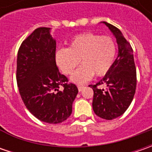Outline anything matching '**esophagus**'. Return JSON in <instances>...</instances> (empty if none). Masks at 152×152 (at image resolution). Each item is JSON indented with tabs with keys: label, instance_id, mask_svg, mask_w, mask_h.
<instances>
[{
	"label": "esophagus",
	"instance_id": "1",
	"mask_svg": "<svg viewBox=\"0 0 152 152\" xmlns=\"http://www.w3.org/2000/svg\"><path fill=\"white\" fill-rule=\"evenodd\" d=\"M84 88H85L84 85H78V90H79V91H81Z\"/></svg>",
	"mask_w": 152,
	"mask_h": 152
}]
</instances>
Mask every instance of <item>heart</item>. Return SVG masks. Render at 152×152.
<instances>
[{
    "label": "heart",
    "mask_w": 152,
    "mask_h": 152,
    "mask_svg": "<svg viewBox=\"0 0 152 152\" xmlns=\"http://www.w3.org/2000/svg\"><path fill=\"white\" fill-rule=\"evenodd\" d=\"M117 54V45L110 36H102L93 33L76 35L71 40L69 48H62L56 52V62L65 74H71L80 62L70 80L76 84L89 81L96 73L102 76L113 67Z\"/></svg>",
    "instance_id": "obj_1"
}]
</instances>
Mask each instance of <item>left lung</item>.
<instances>
[{
	"label": "left lung",
	"instance_id": "8db88e82",
	"mask_svg": "<svg viewBox=\"0 0 152 152\" xmlns=\"http://www.w3.org/2000/svg\"><path fill=\"white\" fill-rule=\"evenodd\" d=\"M116 38L118 54L113 67L96 85H89L94 91L92 107L95 113L103 119L112 120L120 117L131 104L136 89V68L130 44L118 28L102 22ZM106 84L107 89L97 85Z\"/></svg>",
	"mask_w": 152,
	"mask_h": 152
}]
</instances>
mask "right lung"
<instances>
[{"instance_id":"right-lung-1","label":"right lung","mask_w":152,"mask_h":152,"mask_svg":"<svg viewBox=\"0 0 152 152\" xmlns=\"http://www.w3.org/2000/svg\"><path fill=\"white\" fill-rule=\"evenodd\" d=\"M56 44L50 28H38L23 41L17 58V83L25 107L36 118L53 124L69 118L79 92L56 67Z\"/></svg>"}]
</instances>
